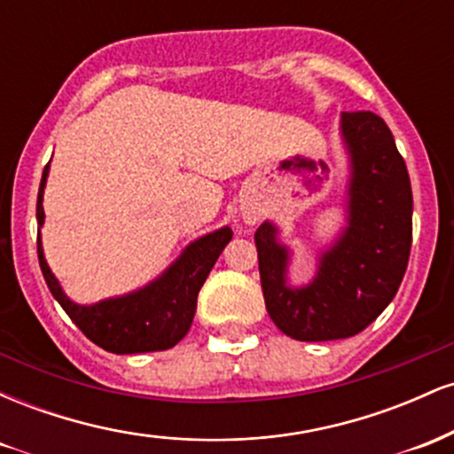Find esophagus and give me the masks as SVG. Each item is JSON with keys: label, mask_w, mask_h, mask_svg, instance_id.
<instances>
[{"label": "esophagus", "mask_w": 454, "mask_h": 454, "mask_svg": "<svg viewBox=\"0 0 454 454\" xmlns=\"http://www.w3.org/2000/svg\"><path fill=\"white\" fill-rule=\"evenodd\" d=\"M247 222H249V223L256 222V215H247Z\"/></svg>", "instance_id": "1"}]
</instances>
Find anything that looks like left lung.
<instances>
[{"mask_svg":"<svg viewBox=\"0 0 454 454\" xmlns=\"http://www.w3.org/2000/svg\"><path fill=\"white\" fill-rule=\"evenodd\" d=\"M352 155L350 226L322 256L314 284H284L288 254L264 222L254 234L260 284L270 320L299 341L346 340L372 325L397 294L411 247V185L405 161L382 117L341 114Z\"/></svg>","mask_w":454,"mask_h":454,"instance_id":"8db88e82","label":"left lung"}]
</instances>
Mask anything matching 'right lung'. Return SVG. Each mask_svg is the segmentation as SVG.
Listing matches in <instances>:
<instances>
[{
  "mask_svg": "<svg viewBox=\"0 0 454 454\" xmlns=\"http://www.w3.org/2000/svg\"><path fill=\"white\" fill-rule=\"evenodd\" d=\"M46 175H49V164L44 166L38 205H35V217H38L40 226L44 222L43 194ZM231 239V228H222V231L207 234V237L192 243L184 256L147 288L121 296V299L102 301V303L91 307L72 303L61 293L59 281L51 273L44 260L40 232L38 260L51 294L59 301L70 320L85 333L87 340L114 354L155 352L168 350L187 335L196 314L198 293H200L207 275L211 273L213 264L220 258L222 249L226 247Z\"/></svg>",
  "mask_w": 454,
  "mask_h": 454,
  "instance_id": "right-lung-1",
  "label": "right lung"
}]
</instances>
